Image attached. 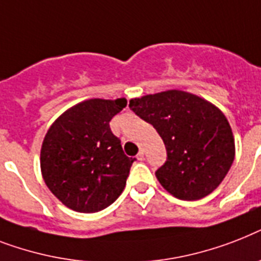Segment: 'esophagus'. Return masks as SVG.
<instances>
[{"mask_svg":"<svg viewBox=\"0 0 261 261\" xmlns=\"http://www.w3.org/2000/svg\"><path fill=\"white\" fill-rule=\"evenodd\" d=\"M136 158H137V160H140V162H141V160H144V151H143V149H140V152L137 153Z\"/></svg>","mask_w":261,"mask_h":261,"instance_id":"esophagus-1","label":"esophagus"}]
</instances>
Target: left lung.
Returning <instances> with one entry per match:
<instances>
[{"mask_svg": "<svg viewBox=\"0 0 261 261\" xmlns=\"http://www.w3.org/2000/svg\"><path fill=\"white\" fill-rule=\"evenodd\" d=\"M129 108L163 139L167 160L155 174L171 195L197 201L220 186L236 148L232 128L216 105L187 91L167 90L133 98Z\"/></svg>", "mask_w": 261, "mask_h": 261, "instance_id": "1", "label": "left lung"}]
</instances>
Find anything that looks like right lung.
<instances>
[{
  "mask_svg": "<svg viewBox=\"0 0 261 261\" xmlns=\"http://www.w3.org/2000/svg\"><path fill=\"white\" fill-rule=\"evenodd\" d=\"M125 106V98L86 99L48 129L40 152L41 175L68 209L95 213L124 191L135 159L125 155L109 122Z\"/></svg>",
  "mask_w": 261,
  "mask_h": 261,
  "instance_id": "1",
  "label": "right lung"
}]
</instances>
